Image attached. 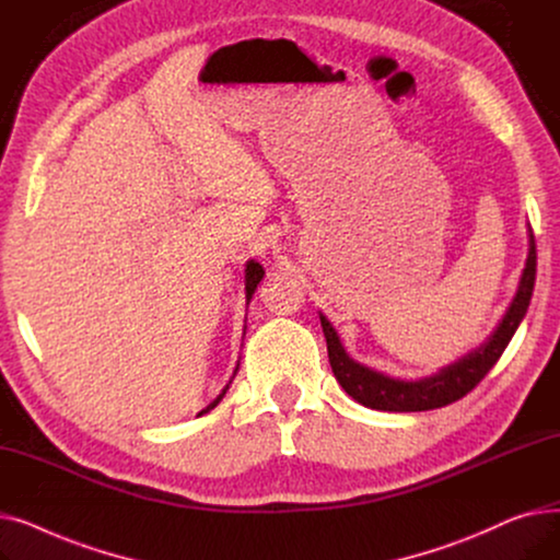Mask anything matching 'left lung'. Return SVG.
<instances>
[{"instance_id": "1", "label": "left lung", "mask_w": 560, "mask_h": 560, "mask_svg": "<svg viewBox=\"0 0 560 560\" xmlns=\"http://www.w3.org/2000/svg\"><path fill=\"white\" fill-rule=\"evenodd\" d=\"M534 283H536V241H534L532 226H528V256H526L524 272H522L515 298L506 315L502 317V322H499L494 334L481 347L469 351V354H465L456 363L418 381L393 378L388 374H381L376 370H370L357 363L345 351L331 322L319 313L322 331H325V338H327L329 363L338 378V384L345 388V393L351 399H357L359 404L374 410H390V413H416V410H433L440 406H447L452 401H458L479 384V381L499 361V357L504 354V349L509 347L513 334L517 331L522 317L526 315L528 302H532Z\"/></svg>"}]
</instances>
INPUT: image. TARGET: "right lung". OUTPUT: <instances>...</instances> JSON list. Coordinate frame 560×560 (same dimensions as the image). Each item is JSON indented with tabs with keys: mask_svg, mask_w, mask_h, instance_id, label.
<instances>
[{
	"mask_svg": "<svg viewBox=\"0 0 560 560\" xmlns=\"http://www.w3.org/2000/svg\"><path fill=\"white\" fill-rule=\"evenodd\" d=\"M262 275H265V270H262V265L260 262H256V260H247V270H245V298H247V304H249V300H252V295H254V290H256V285L260 283V279H262ZM235 372H238V368H235ZM233 372V374H235ZM229 384H231V381H229ZM229 384L224 386V390L209 404V406H206L203 410H201V413H209V410L211 408H215L220 401H222V397L226 395V390H229ZM199 413V416H201Z\"/></svg>",
	"mask_w": 560,
	"mask_h": 560,
	"instance_id": "right-lung-1",
	"label": "right lung"
}]
</instances>
